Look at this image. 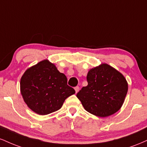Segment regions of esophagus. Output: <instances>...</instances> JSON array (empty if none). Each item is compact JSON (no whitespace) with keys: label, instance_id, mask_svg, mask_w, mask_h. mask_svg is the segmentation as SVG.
Returning a JSON list of instances; mask_svg holds the SVG:
<instances>
[{"label":"esophagus","instance_id":"34e87169","mask_svg":"<svg viewBox=\"0 0 147 147\" xmlns=\"http://www.w3.org/2000/svg\"><path fill=\"white\" fill-rule=\"evenodd\" d=\"M75 92L76 93H77V92H79V86H76L75 88Z\"/></svg>","mask_w":147,"mask_h":147}]
</instances>
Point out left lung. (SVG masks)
Wrapping results in <instances>:
<instances>
[{
  "instance_id": "8db88e82",
  "label": "left lung",
  "mask_w": 147,
  "mask_h": 147,
  "mask_svg": "<svg viewBox=\"0 0 147 147\" xmlns=\"http://www.w3.org/2000/svg\"><path fill=\"white\" fill-rule=\"evenodd\" d=\"M86 79L88 86L77 94L86 111L105 117L121 109L128 92V83L121 72L102 63L90 69Z\"/></svg>"
}]
</instances>
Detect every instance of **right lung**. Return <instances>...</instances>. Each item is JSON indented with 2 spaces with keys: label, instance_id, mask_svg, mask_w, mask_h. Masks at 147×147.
Returning <instances> with one entry per match:
<instances>
[{
  "label": "right lung",
  "instance_id": "add662e5",
  "mask_svg": "<svg viewBox=\"0 0 147 147\" xmlns=\"http://www.w3.org/2000/svg\"><path fill=\"white\" fill-rule=\"evenodd\" d=\"M67 82L66 76L45 59L25 70L20 82L21 93L32 111L45 115L60 109L65 99L75 93Z\"/></svg>",
  "mask_w": 147,
  "mask_h": 147
}]
</instances>
